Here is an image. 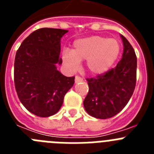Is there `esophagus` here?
<instances>
[{
    "label": "esophagus",
    "mask_w": 154,
    "mask_h": 154,
    "mask_svg": "<svg viewBox=\"0 0 154 154\" xmlns=\"http://www.w3.org/2000/svg\"><path fill=\"white\" fill-rule=\"evenodd\" d=\"M83 81V79L81 78V77H79V76L76 75L75 78V83H79V82H81Z\"/></svg>",
    "instance_id": "1"
}]
</instances>
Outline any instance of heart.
I'll list each match as a JSON object with an SVG mask.
<instances>
[{"label": "heart", "instance_id": "1", "mask_svg": "<svg viewBox=\"0 0 154 154\" xmlns=\"http://www.w3.org/2000/svg\"><path fill=\"white\" fill-rule=\"evenodd\" d=\"M120 45L116 39L93 35L78 39L74 42L72 51L65 49L62 60L71 71L78 70L80 62L86 60V68L95 75H103L117 59Z\"/></svg>", "mask_w": 154, "mask_h": 154}]
</instances>
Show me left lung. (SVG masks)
I'll use <instances>...</instances> for the list:
<instances>
[{
    "mask_svg": "<svg viewBox=\"0 0 154 154\" xmlns=\"http://www.w3.org/2000/svg\"><path fill=\"white\" fill-rule=\"evenodd\" d=\"M123 44L122 58L116 68L96 78L87 79L89 92L85 109L97 119H109L123 109L133 95L137 81V60L130 43L120 35Z\"/></svg>",
    "mask_w": 154,
    "mask_h": 154,
    "instance_id": "8db88e82",
    "label": "left lung"
}]
</instances>
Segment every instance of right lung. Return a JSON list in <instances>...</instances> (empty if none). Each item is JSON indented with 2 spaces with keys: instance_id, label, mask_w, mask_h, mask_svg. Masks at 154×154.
<instances>
[{
  "instance_id": "1",
  "label": "right lung",
  "mask_w": 154,
  "mask_h": 154,
  "mask_svg": "<svg viewBox=\"0 0 154 154\" xmlns=\"http://www.w3.org/2000/svg\"><path fill=\"white\" fill-rule=\"evenodd\" d=\"M67 30L40 28L23 41L14 60V85L21 103L31 113L48 117L58 112L75 77L57 69L61 38Z\"/></svg>"
}]
</instances>
